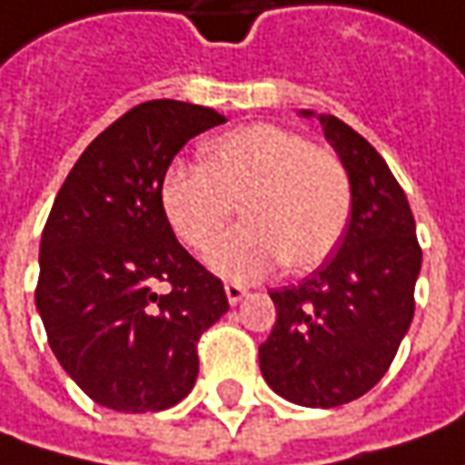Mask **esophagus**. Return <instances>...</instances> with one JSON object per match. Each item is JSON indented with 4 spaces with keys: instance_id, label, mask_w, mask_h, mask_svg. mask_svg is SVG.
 Here are the masks:
<instances>
[{
    "instance_id": "obj_1",
    "label": "esophagus",
    "mask_w": 465,
    "mask_h": 465,
    "mask_svg": "<svg viewBox=\"0 0 465 465\" xmlns=\"http://www.w3.org/2000/svg\"><path fill=\"white\" fill-rule=\"evenodd\" d=\"M244 296H247V288H244V285H239V282H226V298H229L232 306L242 303V298Z\"/></svg>"
}]
</instances>
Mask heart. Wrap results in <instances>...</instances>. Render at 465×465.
Returning a JSON list of instances; mask_svg holds the SVG:
<instances>
[{
	"label": "heart",
	"mask_w": 465,
	"mask_h": 465,
	"mask_svg": "<svg viewBox=\"0 0 465 465\" xmlns=\"http://www.w3.org/2000/svg\"><path fill=\"white\" fill-rule=\"evenodd\" d=\"M162 211L184 247H211L236 211L233 226L208 252L223 278L254 281L285 262L313 270L342 242L352 213V184L327 149L272 123L213 138L203 164H172L159 190Z\"/></svg>",
	"instance_id": "1"
}]
</instances>
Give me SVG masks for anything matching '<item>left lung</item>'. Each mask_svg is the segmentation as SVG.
Here are the masks:
<instances>
[{"mask_svg":"<svg viewBox=\"0 0 465 465\" xmlns=\"http://www.w3.org/2000/svg\"><path fill=\"white\" fill-rule=\"evenodd\" d=\"M319 121L350 174L352 216L327 262L270 293L278 319L260 344V371L282 399L331 409L371 391L396 358L414 316L422 249L383 156L340 118Z\"/></svg>","mask_w":465,"mask_h":465,"instance_id":"8db88e82","label":"left lung"}]
</instances>
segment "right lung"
I'll list each match as a JSON object with an SVG mask.
<instances>
[{
	"mask_svg": "<svg viewBox=\"0 0 465 465\" xmlns=\"http://www.w3.org/2000/svg\"><path fill=\"white\" fill-rule=\"evenodd\" d=\"M221 123L180 100L131 107L76 159L48 213L35 306L58 362L103 407L183 401L201 334L229 312L223 282L177 242L159 201L177 152Z\"/></svg>",
	"mask_w": 465,
	"mask_h": 465,
	"instance_id": "obj_1",
	"label": "right lung"
}]
</instances>
